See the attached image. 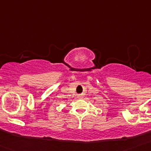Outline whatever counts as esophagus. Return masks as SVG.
<instances>
[{
	"label": "esophagus",
	"instance_id": "obj_1",
	"mask_svg": "<svg viewBox=\"0 0 151 151\" xmlns=\"http://www.w3.org/2000/svg\"><path fill=\"white\" fill-rule=\"evenodd\" d=\"M80 96V97H82V96H81V95H80V96Z\"/></svg>",
	"mask_w": 151,
	"mask_h": 151
}]
</instances>
